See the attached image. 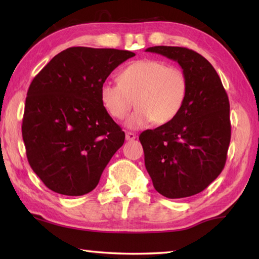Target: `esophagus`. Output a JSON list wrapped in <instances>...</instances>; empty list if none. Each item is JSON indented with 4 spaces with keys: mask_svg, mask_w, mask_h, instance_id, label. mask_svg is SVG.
I'll return each instance as SVG.
<instances>
[{
    "mask_svg": "<svg viewBox=\"0 0 259 259\" xmlns=\"http://www.w3.org/2000/svg\"><path fill=\"white\" fill-rule=\"evenodd\" d=\"M125 139L129 140V142H130V140H135L136 135L133 134V133H129V131H128V133H125Z\"/></svg>",
    "mask_w": 259,
    "mask_h": 259,
    "instance_id": "obj_1",
    "label": "esophagus"
}]
</instances>
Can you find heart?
Returning <instances> with one entry per match:
<instances>
[{
  "mask_svg": "<svg viewBox=\"0 0 259 259\" xmlns=\"http://www.w3.org/2000/svg\"><path fill=\"white\" fill-rule=\"evenodd\" d=\"M188 81L181 68L164 61L143 59L134 61L119 74V83L105 82L100 87V100L109 115L122 120L137 106L125 124L130 129L144 128L153 121L166 124L184 106Z\"/></svg>",
  "mask_w": 259,
  "mask_h": 259,
  "instance_id": "b5f03b06",
  "label": "heart"
}]
</instances>
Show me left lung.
I'll return each instance as SVG.
<instances>
[{
  "label": "left lung",
  "instance_id": "1",
  "mask_svg": "<svg viewBox=\"0 0 259 259\" xmlns=\"http://www.w3.org/2000/svg\"><path fill=\"white\" fill-rule=\"evenodd\" d=\"M146 51L177 61L188 81L178 115L139 136L155 190L169 199L187 198L207 188L224 169L231 140L229 97L212 65L198 52L165 46Z\"/></svg>",
  "mask_w": 259,
  "mask_h": 259
}]
</instances>
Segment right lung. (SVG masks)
<instances>
[{
  "mask_svg": "<svg viewBox=\"0 0 259 259\" xmlns=\"http://www.w3.org/2000/svg\"><path fill=\"white\" fill-rule=\"evenodd\" d=\"M126 50L73 47L61 51L33 78L25 103L23 139L30 168L51 191L87 194L125 135L100 100V87Z\"/></svg>",
  "mask_w": 259,
  "mask_h": 259,
  "instance_id": "1",
  "label": "right lung"
}]
</instances>
